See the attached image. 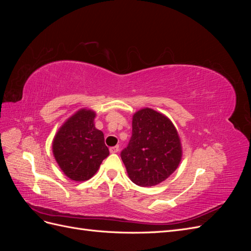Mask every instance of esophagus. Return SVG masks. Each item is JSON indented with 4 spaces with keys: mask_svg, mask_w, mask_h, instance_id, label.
Wrapping results in <instances>:
<instances>
[{
    "mask_svg": "<svg viewBox=\"0 0 251 251\" xmlns=\"http://www.w3.org/2000/svg\"><path fill=\"white\" fill-rule=\"evenodd\" d=\"M118 151H119V146H115V147H112V148H110V153H112V154H115V153H117Z\"/></svg>",
    "mask_w": 251,
    "mask_h": 251,
    "instance_id": "34e87169",
    "label": "esophagus"
}]
</instances>
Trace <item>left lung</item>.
Returning a JSON list of instances; mask_svg holds the SVG:
<instances>
[{"instance_id":"left-lung-1","label":"left lung","mask_w":251,"mask_h":251,"mask_svg":"<svg viewBox=\"0 0 251 251\" xmlns=\"http://www.w3.org/2000/svg\"><path fill=\"white\" fill-rule=\"evenodd\" d=\"M132 127V137L120 153L128 177L139 186L159 184L181 161L176 127L163 114L149 108L134 114Z\"/></svg>"}]
</instances>
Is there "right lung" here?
Wrapping results in <instances>:
<instances>
[{"label":"right lung","instance_id":"add662e5","mask_svg":"<svg viewBox=\"0 0 251 251\" xmlns=\"http://www.w3.org/2000/svg\"><path fill=\"white\" fill-rule=\"evenodd\" d=\"M94 117L93 111L79 110L66 121L53 140L55 160L71 180L90 179L110 154L103 133L94 126Z\"/></svg>","mask_w":251,"mask_h":251}]
</instances>
